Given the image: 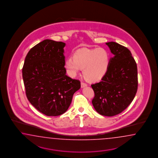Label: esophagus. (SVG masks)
<instances>
[{
	"instance_id": "1",
	"label": "esophagus",
	"mask_w": 158,
	"mask_h": 158,
	"mask_svg": "<svg viewBox=\"0 0 158 158\" xmlns=\"http://www.w3.org/2000/svg\"><path fill=\"white\" fill-rule=\"evenodd\" d=\"M87 86V85L85 83H84V82H81V88H83V87H86V86Z\"/></svg>"
}]
</instances>
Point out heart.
<instances>
[{
    "instance_id": "b5f03b06",
    "label": "heart",
    "mask_w": 158,
    "mask_h": 158,
    "mask_svg": "<svg viewBox=\"0 0 158 158\" xmlns=\"http://www.w3.org/2000/svg\"><path fill=\"white\" fill-rule=\"evenodd\" d=\"M110 61V54L103 48H82L74 53L73 59L67 58L64 66L71 77H75L81 69L86 79L90 81H96L104 77Z\"/></svg>"
}]
</instances>
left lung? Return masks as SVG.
Instances as JSON below:
<instances>
[{
  "label": "left lung",
  "instance_id": "left-lung-1",
  "mask_svg": "<svg viewBox=\"0 0 158 158\" xmlns=\"http://www.w3.org/2000/svg\"><path fill=\"white\" fill-rule=\"evenodd\" d=\"M106 44L114 56L101 81L91 85L94 92L92 104L100 115L112 116L133 100L138 88L137 67L127 48L114 42Z\"/></svg>",
  "mask_w": 158,
  "mask_h": 158
}]
</instances>
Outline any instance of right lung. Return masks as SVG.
Here are the masks:
<instances>
[{
    "label": "right lung",
    "mask_w": 158,
    "mask_h": 158,
    "mask_svg": "<svg viewBox=\"0 0 158 158\" xmlns=\"http://www.w3.org/2000/svg\"><path fill=\"white\" fill-rule=\"evenodd\" d=\"M65 43L44 40L27 54L23 68L26 96L38 110L48 116L62 115L73 94L81 88L79 80L66 75Z\"/></svg>",
    "instance_id": "add662e5"
}]
</instances>
